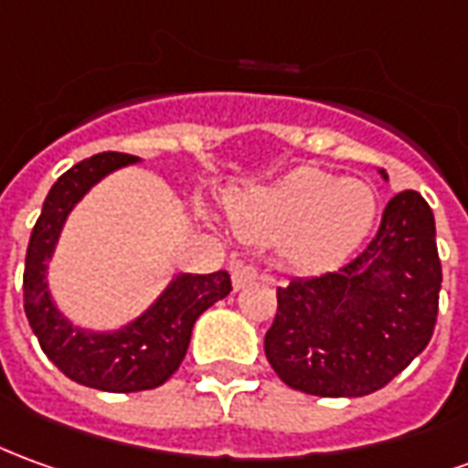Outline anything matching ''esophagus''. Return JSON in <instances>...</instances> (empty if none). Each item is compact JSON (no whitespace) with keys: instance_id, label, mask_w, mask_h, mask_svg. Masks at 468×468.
I'll return each mask as SVG.
<instances>
[{"instance_id":"34e87169","label":"esophagus","mask_w":468,"mask_h":468,"mask_svg":"<svg viewBox=\"0 0 468 468\" xmlns=\"http://www.w3.org/2000/svg\"><path fill=\"white\" fill-rule=\"evenodd\" d=\"M230 276H233L235 289H243L245 283L258 279V271L253 266H248V263H233L230 266Z\"/></svg>"}]
</instances>
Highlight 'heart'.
Instances as JSON below:
<instances>
[{"label":"heart","instance_id":"1","mask_svg":"<svg viewBox=\"0 0 468 468\" xmlns=\"http://www.w3.org/2000/svg\"><path fill=\"white\" fill-rule=\"evenodd\" d=\"M378 200L367 182L302 166L228 205L238 233L256 243H286L291 266L309 273L339 266L367 238Z\"/></svg>","mask_w":468,"mask_h":468}]
</instances>
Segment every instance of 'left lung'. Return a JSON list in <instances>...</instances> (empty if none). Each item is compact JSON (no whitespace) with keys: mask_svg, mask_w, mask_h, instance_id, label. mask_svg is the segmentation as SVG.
<instances>
[{"mask_svg":"<svg viewBox=\"0 0 468 468\" xmlns=\"http://www.w3.org/2000/svg\"><path fill=\"white\" fill-rule=\"evenodd\" d=\"M382 179H388L380 169ZM441 261L428 202H388L372 243L347 266L276 291L266 357L293 390L359 398L385 388L426 349L436 326Z\"/></svg>","mask_w":468,"mask_h":468,"instance_id":"1","label":"left lung"}]
</instances>
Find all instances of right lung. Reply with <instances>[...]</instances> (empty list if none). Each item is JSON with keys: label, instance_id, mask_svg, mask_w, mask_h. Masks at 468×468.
<instances>
[{"label": "right lung", "instance_id": "obj_1", "mask_svg": "<svg viewBox=\"0 0 468 468\" xmlns=\"http://www.w3.org/2000/svg\"><path fill=\"white\" fill-rule=\"evenodd\" d=\"M132 165L139 156L103 152L58 177L29 235L22 281L25 314L42 352L70 380L106 393H139L169 380L187 355L197 316L233 291L228 271L175 273L154 302L116 329H86L58 309L48 268L68 215L101 179Z\"/></svg>", "mask_w": 468, "mask_h": 468}]
</instances>
